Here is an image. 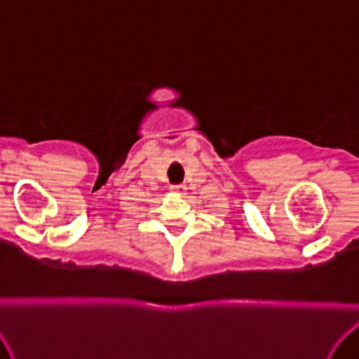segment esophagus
Returning <instances> with one entry per match:
<instances>
[{"label": "esophagus", "mask_w": 359, "mask_h": 359, "mask_svg": "<svg viewBox=\"0 0 359 359\" xmlns=\"http://www.w3.org/2000/svg\"><path fill=\"white\" fill-rule=\"evenodd\" d=\"M170 191L175 193V195H179V196H184L187 191V187L185 185H172L170 187Z\"/></svg>", "instance_id": "obj_1"}]
</instances>
